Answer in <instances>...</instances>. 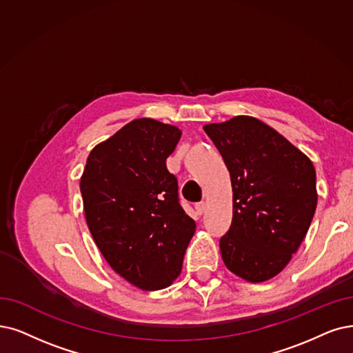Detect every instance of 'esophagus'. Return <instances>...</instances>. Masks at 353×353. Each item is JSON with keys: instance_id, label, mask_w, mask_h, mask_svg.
Returning <instances> with one entry per match:
<instances>
[{"instance_id": "1", "label": "esophagus", "mask_w": 353, "mask_h": 353, "mask_svg": "<svg viewBox=\"0 0 353 353\" xmlns=\"http://www.w3.org/2000/svg\"><path fill=\"white\" fill-rule=\"evenodd\" d=\"M204 210H205L204 201H200V203L195 204V211H196V214H199V216H201L204 213Z\"/></svg>"}]
</instances>
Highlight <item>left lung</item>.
<instances>
[{
  "label": "left lung",
  "mask_w": 353,
  "mask_h": 353,
  "mask_svg": "<svg viewBox=\"0 0 353 353\" xmlns=\"http://www.w3.org/2000/svg\"><path fill=\"white\" fill-rule=\"evenodd\" d=\"M204 130L229 169L233 190L221 258L237 276L263 283L284 270L304 241L317 205L316 169L255 117L237 116Z\"/></svg>",
  "instance_id": "obj_1"
}]
</instances>
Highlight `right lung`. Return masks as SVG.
<instances>
[{
    "label": "right lung",
    "mask_w": 353,
    "mask_h": 353,
    "mask_svg": "<svg viewBox=\"0 0 353 353\" xmlns=\"http://www.w3.org/2000/svg\"><path fill=\"white\" fill-rule=\"evenodd\" d=\"M179 139L174 125L133 120L91 150L81 178L95 245L112 270L143 291L172 284L195 232L166 168Z\"/></svg>",
    "instance_id": "add662e5"
}]
</instances>
